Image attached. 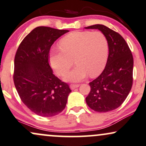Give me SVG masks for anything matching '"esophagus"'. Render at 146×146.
<instances>
[{
	"label": "esophagus",
	"instance_id": "34e87169",
	"mask_svg": "<svg viewBox=\"0 0 146 146\" xmlns=\"http://www.w3.org/2000/svg\"><path fill=\"white\" fill-rule=\"evenodd\" d=\"M78 87H79V85H78V84H71V85H70V87L71 90H74V89H76Z\"/></svg>",
	"mask_w": 146,
	"mask_h": 146
}]
</instances>
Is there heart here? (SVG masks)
<instances>
[{
    "label": "heart",
    "instance_id": "heart-1",
    "mask_svg": "<svg viewBox=\"0 0 146 146\" xmlns=\"http://www.w3.org/2000/svg\"><path fill=\"white\" fill-rule=\"evenodd\" d=\"M61 50L53 49L49 55L50 64L60 76L68 72L73 65L76 68L66 76L69 81H79L89 74L95 77L103 70L107 63L108 42L100 31H74L59 42Z\"/></svg>",
    "mask_w": 146,
    "mask_h": 146
}]
</instances>
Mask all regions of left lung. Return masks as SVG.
Returning <instances> with one entry per match:
<instances>
[{"label":"left lung","instance_id":"obj_1","mask_svg":"<svg viewBox=\"0 0 146 146\" xmlns=\"http://www.w3.org/2000/svg\"><path fill=\"white\" fill-rule=\"evenodd\" d=\"M98 29L107 38L109 56L103 72L90 83L91 91L86 102L96 112L117 109L127 98L133 85V57L125 39L117 32L102 25L85 27Z\"/></svg>","mask_w":146,"mask_h":146}]
</instances>
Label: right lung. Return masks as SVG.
<instances>
[{
  "instance_id": "right-lung-1",
  "label": "right lung",
  "mask_w": 146,
  "mask_h": 146,
  "mask_svg": "<svg viewBox=\"0 0 146 146\" xmlns=\"http://www.w3.org/2000/svg\"><path fill=\"white\" fill-rule=\"evenodd\" d=\"M68 32L36 27L24 38L15 53V89L22 102L42 117H52L62 112L71 92L68 84L53 74L48 63L53 43Z\"/></svg>"
}]
</instances>
